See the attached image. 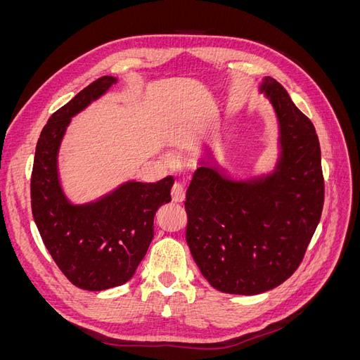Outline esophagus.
<instances>
[{"label":"esophagus","mask_w":360,"mask_h":360,"mask_svg":"<svg viewBox=\"0 0 360 360\" xmlns=\"http://www.w3.org/2000/svg\"><path fill=\"white\" fill-rule=\"evenodd\" d=\"M171 197L172 201L176 202H183L184 201V186L180 183H174V186L171 189Z\"/></svg>","instance_id":"34e87169"}]
</instances>
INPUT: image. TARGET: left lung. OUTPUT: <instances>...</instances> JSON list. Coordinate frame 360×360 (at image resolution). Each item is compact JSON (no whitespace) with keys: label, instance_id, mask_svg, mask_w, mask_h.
Returning a JSON list of instances; mask_svg holds the SVG:
<instances>
[{"label":"left lung","instance_id":"8db88e82","mask_svg":"<svg viewBox=\"0 0 360 360\" xmlns=\"http://www.w3.org/2000/svg\"><path fill=\"white\" fill-rule=\"evenodd\" d=\"M259 91L279 122L275 171L231 180L201 162L186 192V242L210 285L230 294H259L287 281L317 228L324 180L319 136L284 86L263 79Z\"/></svg>","mask_w":360,"mask_h":360}]
</instances>
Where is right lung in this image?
<instances>
[{"instance_id": "1", "label": "right lung", "mask_w": 360, "mask_h": 360, "mask_svg": "<svg viewBox=\"0 0 360 360\" xmlns=\"http://www.w3.org/2000/svg\"><path fill=\"white\" fill-rule=\"evenodd\" d=\"M117 82L96 79L53 112L41 129L31 172V210L52 259L73 285L102 291L134 276L153 240V221L171 201V176L158 183L127 181L93 202L72 204L58 179V150L73 115Z\"/></svg>"}]
</instances>
